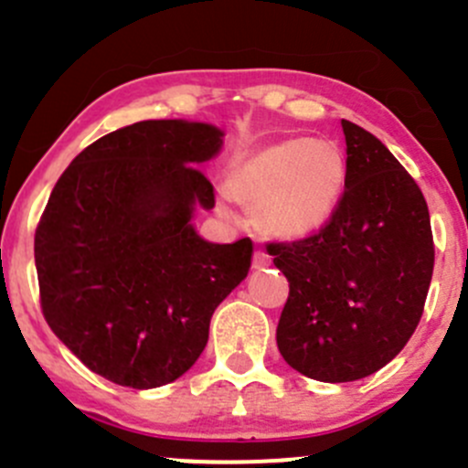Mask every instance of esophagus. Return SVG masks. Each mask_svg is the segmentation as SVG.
Masks as SVG:
<instances>
[{
	"label": "esophagus",
	"instance_id": "1",
	"mask_svg": "<svg viewBox=\"0 0 468 468\" xmlns=\"http://www.w3.org/2000/svg\"><path fill=\"white\" fill-rule=\"evenodd\" d=\"M269 264H271V258H269L267 253L258 249V251L253 253V269H267Z\"/></svg>",
	"mask_w": 468,
	"mask_h": 468
}]
</instances>
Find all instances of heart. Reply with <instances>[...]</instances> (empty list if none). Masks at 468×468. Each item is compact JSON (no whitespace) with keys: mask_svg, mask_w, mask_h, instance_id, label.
<instances>
[{"mask_svg":"<svg viewBox=\"0 0 468 468\" xmlns=\"http://www.w3.org/2000/svg\"><path fill=\"white\" fill-rule=\"evenodd\" d=\"M348 181L335 140L285 138L249 151L226 172V197L253 207L256 226L276 239H303L330 224Z\"/></svg>","mask_w":468,"mask_h":468,"instance_id":"heart-1","label":"heart"}]
</instances>
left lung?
<instances>
[{
    "label": "left lung",
    "instance_id": "left-lung-1",
    "mask_svg": "<svg viewBox=\"0 0 468 468\" xmlns=\"http://www.w3.org/2000/svg\"><path fill=\"white\" fill-rule=\"evenodd\" d=\"M348 181L317 235L269 244L290 281L278 351L308 378L351 382L394 360L423 314L435 264L421 190L376 135L342 120Z\"/></svg>",
    "mask_w": 468,
    "mask_h": 468
}]
</instances>
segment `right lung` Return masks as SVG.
Here are the masks:
<instances>
[{
	"label": "right lung",
	"mask_w": 468,
	"mask_h": 468,
	"mask_svg": "<svg viewBox=\"0 0 468 468\" xmlns=\"http://www.w3.org/2000/svg\"><path fill=\"white\" fill-rule=\"evenodd\" d=\"M221 146L224 131L206 122H135L86 146L51 190L33 247L42 314L115 385L181 378L247 278L251 239L207 242L192 224L215 206L199 167Z\"/></svg>",
	"instance_id": "obj_1"
}]
</instances>
